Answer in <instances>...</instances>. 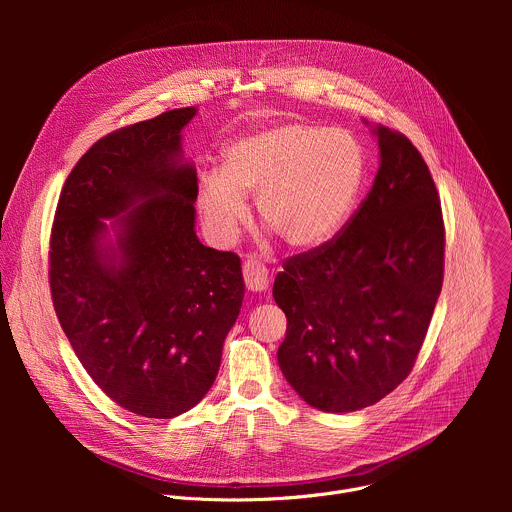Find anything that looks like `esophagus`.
Returning <instances> with one entry per match:
<instances>
[{
  "instance_id": "1",
  "label": "esophagus",
  "mask_w": 512,
  "mask_h": 512,
  "mask_svg": "<svg viewBox=\"0 0 512 512\" xmlns=\"http://www.w3.org/2000/svg\"><path fill=\"white\" fill-rule=\"evenodd\" d=\"M243 277H245L247 287L251 291H255V294H261V291H265L269 285V271L257 259H247L243 263Z\"/></svg>"
}]
</instances>
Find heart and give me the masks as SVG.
Masks as SVG:
<instances>
[{"label":"heart","instance_id":"obj_1","mask_svg":"<svg viewBox=\"0 0 512 512\" xmlns=\"http://www.w3.org/2000/svg\"><path fill=\"white\" fill-rule=\"evenodd\" d=\"M364 176L360 143L342 129L273 123L233 139L223 170L206 172L196 204L210 239L231 245L255 196L261 225L296 251L328 243L358 194Z\"/></svg>","mask_w":512,"mask_h":512}]
</instances>
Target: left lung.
I'll list each match as a JSON object with an SVG mask.
<instances>
[{
  "label": "left lung",
  "mask_w": 512,
  "mask_h": 512,
  "mask_svg": "<svg viewBox=\"0 0 512 512\" xmlns=\"http://www.w3.org/2000/svg\"><path fill=\"white\" fill-rule=\"evenodd\" d=\"M369 125V121H364ZM379 172L340 235L289 257L273 283L287 383L312 407L375 405L411 373L444 281V218L415 145L383 125Z\"/></svg>",
  "instance_id": "left-lung-1"
}]
</instances>
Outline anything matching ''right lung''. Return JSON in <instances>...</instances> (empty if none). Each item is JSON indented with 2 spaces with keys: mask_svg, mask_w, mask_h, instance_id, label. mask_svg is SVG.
I'll list each match as a JSON object with an SVG mask.
<instances>
[{
  "mask_svg": "<svg viewBox=\"0 0 512 512\" xmlns=\"http://www.w3.org/2000/svg\"><path fill=\"white\" fill-rule=\"evenodd\" d=\"M196 107L117 129L77 162L56 206L50 291L77 358L123 409L172 419L212 387L245 296L241 259L196 237Z\"/></svg>",
  "mask_w": 512,
  "mask_h": 512,
  "instance_id": "add662e5",
  "label": "right lung"
}]
</instances>
